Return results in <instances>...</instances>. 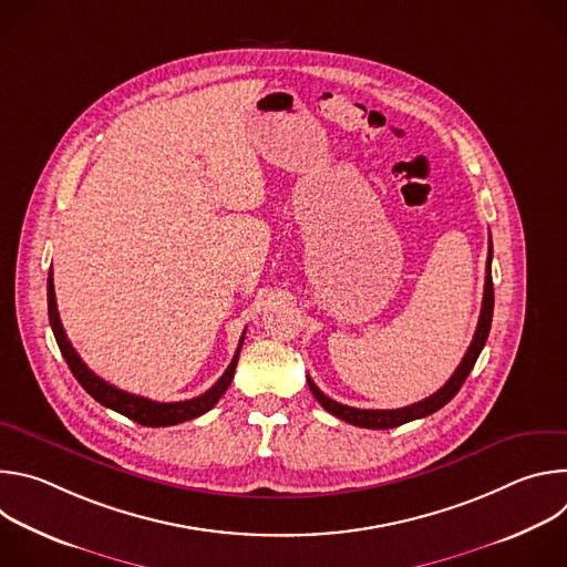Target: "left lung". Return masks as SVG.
Segmentation results:
<instances>
[{
	"mask_svg": "<svg viewBox=\"0 0 567 567\" xmlns=\"http://www.w3.org/2000/svg\"><path fill=\"white\" fill-rule=\"evenodd\" d=\"M492 258H494V247H492V237H489V256H487V276H484V296H482V309H480V318H477V328L473 334V341L464 354V359L460 361L457 370L451 374V379L431 396L411 403L406 409H394V411H365V409H352V406H343V403L330 399L326 392H320L318 385L307 377L309 390L311 394L318 399V403L328 413H332L334 417L361 426V429H394L413 420H422L433 415L435 411H440L442 406L457 394V390L462 388V383L466 381L468 372L473 370L484 343H487L489 330H492V318H494V280H492Z\"/></svg>",
	"mask_w": 567,
	"mask_h": 567,
	"instance_id": "obj_1",
	"label": "left lung"
}]
</instances>
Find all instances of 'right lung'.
I'll return each instance as SVG.
<instances>
[{
	"label": "right lung",
	"mask_w": 567,
	"mask_h": 567,
	"mask_svg": "<svg viewBox=\"0 0 567 567\" xmlns=\"http://www.w3.org/2000/svg\"><path fill=\"white\" fill-rule=\"evenodd\" d=\"M47 302H49V322H51V330H53V337L58 341V348L69 365V370L73 372V377L78 379V383L83 385L99 403H103L105 409H112L125 417H130L132 422L141 424V426H152V429H158V426H175V424H182V422H188V420H195L204 413H208L215 403L219 401V396L226 392V388L230 385L233 381V374H235V365H237V357H239V350H241V343H245V334H241L239 339V346L235 350V357L233 361L228 363L226 372L217 379V383L213 388H208L204 394L195 396V399H186V401H152V399H145V396H138V394H132V392H125L112 383H107L105 379H101L99 374H94L85 361L78 357V352L73 350V346L69 343L66 334H64V328L60 322V313H58V305H55V291H53V276L49 271V280H47Z\"/></svg>",
	"instance_id": "obj_1"
}]
</instances>
